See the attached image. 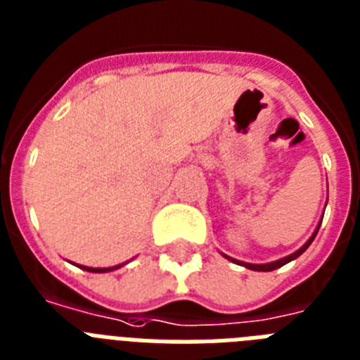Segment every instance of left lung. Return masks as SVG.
<instances>
[{
    "instance_id": "left-lung-1",
    "label": "left lung",
    "mask_w": 360,
    "mask_h": 360,
    "mask_svg": "<svg viewBox=\"0 0 360 360\" xmlns=\"http://www.w3.org/2000/svg\"><path fill=\"white\" fill-rule=\"evenodd\" d=\"M320 224H322V222H320ZM320 228V226H319ZM319 228H316V231H314L313 233V237H311V239L307 240V243H305L304 246H302V248H300V250H296L294 252V254H290V255H287V257H283V259H278V261H274V263H266V265H252V263H243V261H237V259H231V257H228V259H231L233 261V263H239V265H243V266H246V269H250V270H261V272H270V270H276V269H280V266H283L285 263H289V261H292V259H296V257H298V255H302L304 254L305 250H307L309 248V245H311V243H313V239L314 237H316V233H319Z\"/></svg>"
}]
</instances>
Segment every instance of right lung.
<instances>
[{
	"mask_svg": "<svg viewBox=\"0 0 360 360\" xmlns=\"http://www.w3.org/2000/svg\"><path fill=\"white\" fill-rule=\"evenodd\" d=\"M120 266H121V265H120ZM120 266H112V269H91V266H80V269L88 270V272H108V270L120 269Z\"/></svg>",
	"mask_w": 360,
	"mask_h": 360,
	"instance_id": "add662e5",
	"label": "right lung"
}]
</instances>
